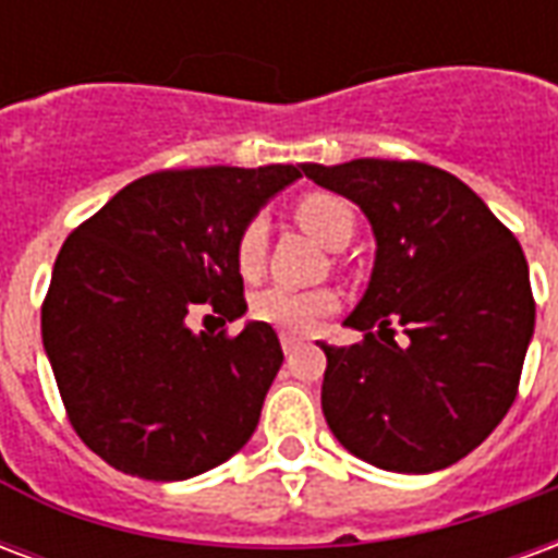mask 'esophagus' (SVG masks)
Wrapping results in <instances>:
<instances>
[{
    "label": "esophagus",
    "instance_id": "obj_1",
    "mask_svg": "<svg viewBox=\"0 0 558 558\" xmlns=\"http://www.w3.org/2000/svg\"><path fill=\"white\" fill-rule=\"evenodd\" d=\"M302 343L304 340L299 338V335H280V347H283V352H287V355H292V352L299 350Z\"/></svg>",
    "mask_w": 558,
    "mask_h": 558
}]
</instances>
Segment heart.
I'll return each mask as SVG.
<instances>
[{"instance_id":"obj_1","label":"heart","mask_w":558,"mask_h":558,"mask_svg":"<svg viewBox=\"0 0 558 558\" xmlns=\"http://www.w3.org/2000/svg\"><path fill=\"white\" fill-rule=\"evenodd\" d=\"M295 223L323 242L328 251H340L355 235V208L350 199L328 191L304 194L292 206ZM268 227L263 218L244 220V227L235 235V266L244 278H256L266 263ZM338 311V295L326 287L319 290H292L283 283H271L251 299V316L275 326L290 335H311Z\"/></svg>"}]
</instances>
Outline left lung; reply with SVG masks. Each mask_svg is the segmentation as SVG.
I'll return each instance as SVG.
<instances>
[{
    "mask_svg": "<svg viewBox=\"0 0 558 558\" xmlns=\"http://www.w3.org/2000/svg\"><path fill=\"white\" fill-rule=\"evenodd\" d=\"M302 170L359 203L376 235L374 275L347 319L364 340L319 343L328 427L388 472L451 466L490 436L520 388L535 331L523 247L469 184L430 163L359 158Z\"/></svg>",
    "mask_w": 558,
    "mask_h": 558,
    "instance_id": "left-lung-1",
    "label": "left lung"
}]
</instances>
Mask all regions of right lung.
Masks as SVG:
<instances>
[{"mask_svg":"<svg viewBox=\"0 0 558 558\" xmlns=\"http://www.w3.org/2000/svg\"><path fill=\"white\" fill-rule=\"evenodd\" d=\"M302 163L148 172L56 256L41 338L68 421L125 475L184 481L242 448L283 364L278 335L187 328L247 311L235 235Z\"/></svg>","mask_w":558,"mask_h":558,"instance_id":"1","label":"right lung"}]
</instances>
